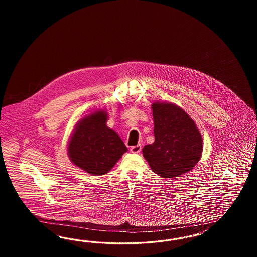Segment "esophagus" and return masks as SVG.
Here are the masks:
<instances>
[{
    "label": "esophagus",
    "instance_id": "34e87169",
    "mask_svg": "<svg viewBox=\"0 0 257 257\" xmlns=\"http://www.w3.org/2000/svg\"><path fill=\"white\" fill-rule=\"evenodd\" d=\"M130 151H131V153H133V154H138V153H140V151H141V145L138 144L136 146H132L130 148Z\"/></svg>",
    "mask_w": 257,
    "mask_h": 257
}]
</instances>
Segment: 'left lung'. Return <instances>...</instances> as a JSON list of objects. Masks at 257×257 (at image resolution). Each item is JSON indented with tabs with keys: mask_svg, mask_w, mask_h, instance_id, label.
Wrapping results in <instances>:
<instances>
[{
	"mask_svg": "<svg viewBox=\"0 0 257 257\" xmlns=\"http://www.w3.org/2000/svg\"><path fill=\"white\" fill-rule=\"evenodd\" d=\"M155 142L142 149L153 171L163 178L175 179L191 171L202 153L201 133L183 109L171 103L152 104Z\"/></svg>",
	"mask_w": 257,
	"mask_h": 257,
	"instance_id": "left-lung-1",
	"label": "left lung"
}]
</instances>
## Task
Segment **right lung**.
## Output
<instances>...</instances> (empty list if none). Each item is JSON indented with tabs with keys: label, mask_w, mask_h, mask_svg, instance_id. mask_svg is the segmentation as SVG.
Returning <instances> with one entry per match:
<instances>
[{
	"label": "right lung",
	"mask_w": 257,
	"mask_h": 257,
	"mask_svg": "<svg viewBox=\"0 0 257 257\" xmlns=\"http://www.w3.org/2000/svg\"><path fill=\"white\" fill-rule=\"evenodd\" d=\"M106 121L107 114L104 111L82 118L68 145L71 162L94 176L107 173L127 152L124 142L106 126Z\"/></svg>",
	"instance_id": "obj_1"
}]
</instances>
